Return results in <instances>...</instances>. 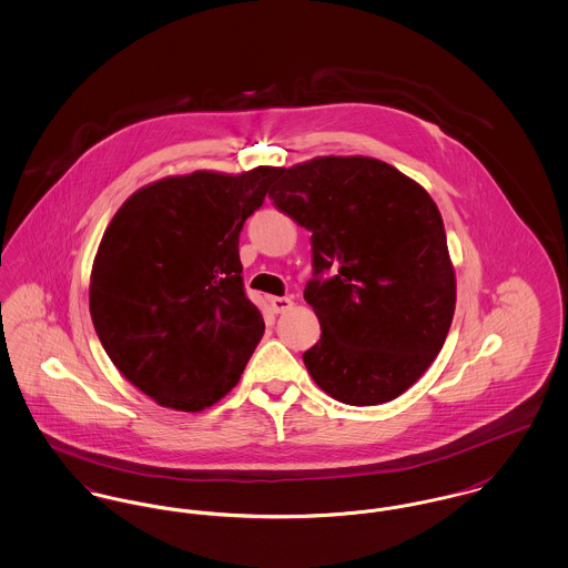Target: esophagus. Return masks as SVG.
Masks as SVG:
<instances>
[{
	"label": "esophagus",
	"instance_id": "esophagus-1",
	"mask_svg": "<svg viewBox=\"0 0 568 568\" xmlns=\"http://www.w3.org/2000/svg\"><path fill=\"white\" fill-rule=\"evenodd\" d=\"M270 306H272V311L274 313H285V311H290L294 303H292V298H285V296H274V298H270Z\"/></svg>",
	"mask_w": 568,
	"mask_h": 568
}]
</instances>
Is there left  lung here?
<instances>
[{
    "mask_svg": "<svg viewBox=\"0 0 568 568\" xmlns=\"http://www.w3.org/2000/svg\"><path fill=\"white\" fill-rule=\"evenodd\" d=\"M270 199L311 231L305 301L322 326L303 354L311 378L349 406L392 402L437 358L454 317L456 276L435 201L361 155L281 169Z\"/></svg>",
    "mask_w": 568,
    "mask_h": 568,
    "instance_id": "left-lung-1",
    "label": "left lung"
}]
</instances>
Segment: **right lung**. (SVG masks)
Listing matches in <instances>:
<instances>
[{"instance_id": "obj_1", "label": "right lung", "mask_w": 568, "mask_h": 568, "mask_svg": "<svg viewBox=\"0 0 568 568\" xmlns=\"http://www.w3.org/2000/svg\"><path fill=\"white\" fill-rule=\"evenodd\" d=\"M278 173L166 176L108 224L90 274L92 324L119 372L158 404H216L257 348L265 324L244 292L237 246Z\"/></svg>"}]
</instances>
